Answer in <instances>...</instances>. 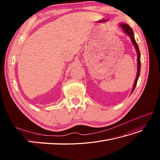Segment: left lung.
<instances>
[{"mask_svg": "<svg viewBox=\"0 0 160 160\" xmlns=\"http://www.w3.org/2000/svg\"><path fill=\"white\" fill-rule=\"evenodd\" d=\"M119 26L122 28L123 32L125 33H126L127 35H128L129 37V38H131V41H132L133 46L135 48V50H136V51H137V55H138V59H137V62H138V72H137L136 78H135L134 84H133V88H132V93L133 90L135 89V86H136L137 82H138V78H139V77L140 69H141V61H140V57H141V55H140V52H139V47H138V45L137 44L136 41H135V40L134 33H133V31L132 30V28H131L128 25V24H125V23H120L119 24Z\"/></svg>", "mask_w": 160, "mask_h": 160, "instance_id": "1", "label": "left lung"}]
</instances>
